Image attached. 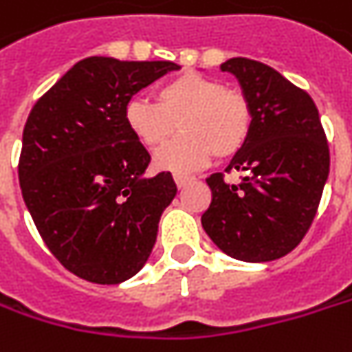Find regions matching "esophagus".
I'll return each instance as SVG.
<instances>
[{
    "label": "esophagus",
    "instance_id": "34e87169",
    "mask_svg": "<svg viewBox=\"0 0 352 352\" xmlns=\"http://www.w3.org/2000/svg\"><path fill=\"white\" fill-rule=\"evenodd\" d=\"M192 180H194V178L188 176V174H174V182H176L178 188H182V186H186L188 182H192Z\"/></svg>",
    "mask_w": 352,
    "mask_h": 352
}]
</instances>
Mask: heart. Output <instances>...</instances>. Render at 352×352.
Returning a JSON list of instances; mask_svg holds the SVG:
<instances>
[{"label": "heart", "instance_id": "1", "mask_svg": "<svg viewBox=\"0 0 352 352\" xmlns=\"http://www.w3.org/2000/svg\"><path fill=\"white\" fill-rule=\"evenodd\" d=\"M131 132L146 148H158L176 134L182 136L156 154L164 170H190L212 152L226 160L237 156L250 140L254 111L241 91L198 73H182L156 89V102L132 98L124 109Z\"/></svg>", "mask_w": 352, "mask_h": 352}]
</instances>
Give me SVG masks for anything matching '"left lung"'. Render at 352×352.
<instances>
[{"label": "left lung", "mask_w": 352, "mask_h": 352, "mask_svg": "<svg viewBox=\"0 0 352 352\" xmlns=\"http://www.w3.org/2000/svg\"><path fill=\"white\" fill-rule=\"evenodd\" d=\"M250 98L254 126L248 144L226 168L241 172L230 184L223 172L212 190L202 226L212 241L241 261H273L293 252L317 216L329 176V142L307 91L270 65L236 57L221 65Z\"/></svg>", "instance_id": "left-lung-1"}]
</instances>
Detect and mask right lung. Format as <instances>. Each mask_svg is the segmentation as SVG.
Here are the masks:
<instances>
[{"label":"right lung","mask_w":352,"mask_h":352,"mask_svg":"<svg viewBox=\"0 0 352 352\" xmlns=\"http://www.w3.org/2000/svg\"><path fill=\"white\" fill-rule=\"evenodd\" d=\"M180 69L170 61L89 57L35 102L23 129L19 186L49 252L80 279L115 285L142 270L176 196L170 172L146 178L148 150L124 109Z\"/></svg>","instance_id":"1"}]
</instances>
